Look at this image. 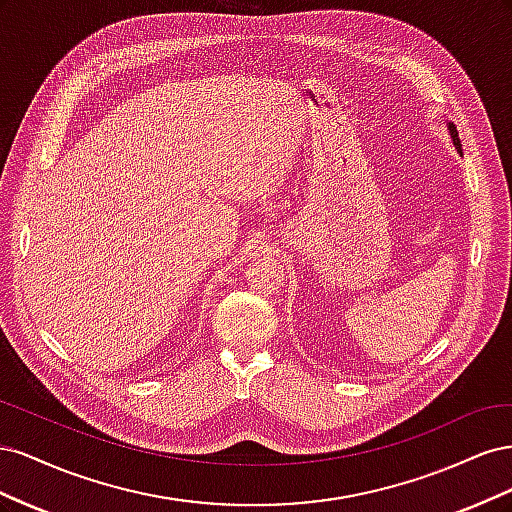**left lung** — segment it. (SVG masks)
Returning <instances> with one entry per match:
<instances>
[{
	"label": "left lung",
	"instance_id": "1",
	"mask_svg": "<svg viewBox=\"0 0 512 512\" xmlns=\"http://www.w3.org/2000/svg\"><path fill=\"white\" fill-rule=\"evenodd\" d=\"M448 132H451V138H453V143H455L457 151L461 153V141H459V134H457V128L453 126V123H448Z\"/></svg>",
	"mask_w": 512,
	"mask_h": 512
}]
</instances>
